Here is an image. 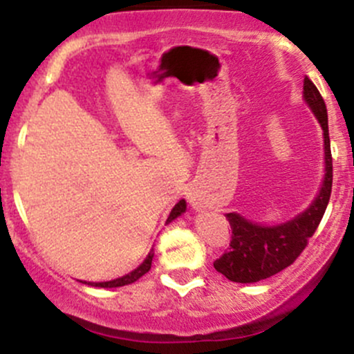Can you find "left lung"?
<instances>
[{
    "instance_id": "8db88e82",
    "label": "left lung",
    "mask_w": 354,
    "mask_h": 354,
    "mask_svg": "<svg viewBox=\"0 0 354 354\" xmlns=\"http://www.w3.org/2000/svg\"><path fill=\"white\" fill-rule=\"evenodd\" d=\"M303 101L324 131V180L320 190L303 212L279 224H260L246 219L238 212L226 214V219L233 230L231 248L214 262V267L233 283H259L291 266L305 250L327 209L332 188L327 108L319 88L308 77L303 80Z\"/></svg>"
}]
</instances>
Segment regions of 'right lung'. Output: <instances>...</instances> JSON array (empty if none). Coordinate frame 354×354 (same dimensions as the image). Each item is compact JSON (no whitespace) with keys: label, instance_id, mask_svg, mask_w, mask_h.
<instances>
[{"label":"right lung","instance_id":"right-lung-1","mask_svg":"<svg viewBox=\"0 0 354 354\" xmlns=\"http://www.w3.org/2000/svg\"><path fill=\"white\" fill-rule=\"evenodd\" d=\"M185 210H187V202H185L183 198L180 200V202L176 203V205L173 207V210L169 212V217H167L166 224L173 223L176 217H180L181 214H185ZM152 259H154V248H151V252H149V255L145 257L144 262L140 263V266L137 267V269H133L131 272L124 274V276L121 277H116V279H111V281H101V283H85V284H91V286H95V288H120V286H127V284H131L135 283L137 279H140L144 274H147L149 270H151V266H152Z\"/></svg>","mask_w":354,"mask_h":354}]
</instances>
